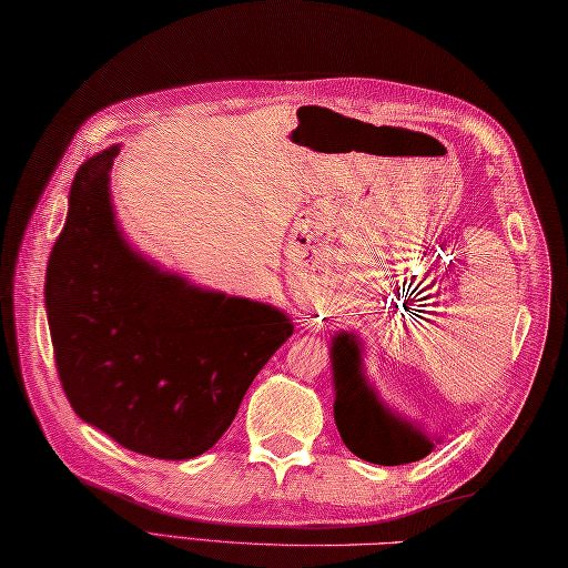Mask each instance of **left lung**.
Listing matches in <instances>:
<instances>
[{
    "label": "left lung",
    "mask_w": 568,
    "mask_h": 568,
    "mask_svg": "<svg viewBox=\"0 0 568 568\" xmlns=\"http://www.w3.org/2000/svg\"><path fill=\"white\" fill-rule=\"evenodd\" d=\"M341 343H348L352 356L344 359L337 353ZM331 366H334V420L341 440L348 450L373 465H405L433 453L435 443L417 423L393 410L381 400L378 390L363 373L361 348L356 336L338 331L331 341Z\"/></svg>",
    "instance_id": "1"
}]
</instances>
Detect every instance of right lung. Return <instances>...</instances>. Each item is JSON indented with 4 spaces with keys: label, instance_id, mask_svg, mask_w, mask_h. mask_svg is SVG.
Instances as JSON below:
<instances>
[{
    "label": "right lung",
    "instance_id": "right-lung-1",
    "mask_svg": "<svg viewBox=\"0 0 568 568\" xmlns=\"http://www.w3.org/2000/svg\"><path fill=\"white\" fill-rule=\"evenodd\" d=\"M118 151L91 155L73 178L44 284L53 356L83 423L133 453L190 459L232 425L294 324L282 308L202 288L138 252L111 200Z\"/></svg>",
    "mask_w": 568,
    "mask_h": 568
}]
</instances>
